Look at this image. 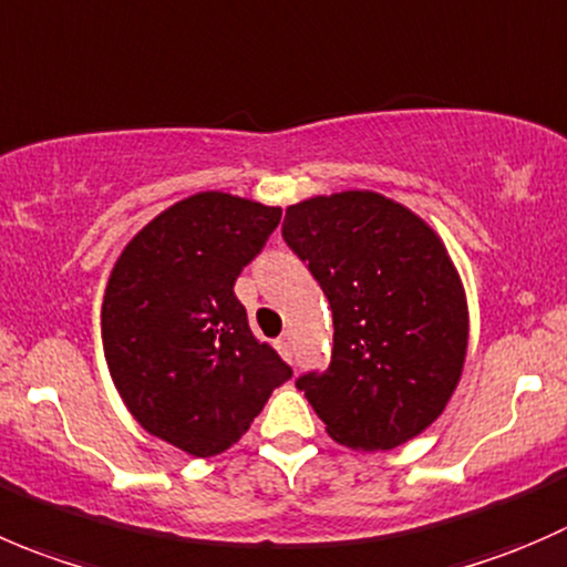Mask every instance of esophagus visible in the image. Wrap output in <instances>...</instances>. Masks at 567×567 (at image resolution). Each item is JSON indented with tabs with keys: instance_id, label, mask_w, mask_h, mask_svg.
Listing matches in <instances>:
<instances>
[{
	"instance_id": "1",
	"label": "esophagus",
	"mask_w": 567,
	"mask_h": 567,
	"mask_svg": "<svg viewBox=\"0 0 567 567\" xmlns=\"http://www.w3.org/2000/svg\"><path fill=\"white\" fill-rule=\"evenodd\" d=\"M276 347H278V352H281V355H291V333H284L281 339L276 341Z\"/></svg>"
}]
</instances>
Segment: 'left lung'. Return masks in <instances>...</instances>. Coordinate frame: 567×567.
<instances>
[{
    "mask_svg": "<svg viewBox=\"0 0 567 567\" xmlns=\"http://www.w3.org/2000/svg\"><path fill=\"white\" fill-rule=\"evenodd\" d=\"M284 239L333 311V355L297 389L350 450H394L444 413L468 347L461 276L439 234L369 189L289 206Z\"/></svg>",
    "mask_w": 567,
    "mask_h": 567,
    "instance_id": "left-lung-1",
    "label": "left lung"
}]
</instances>
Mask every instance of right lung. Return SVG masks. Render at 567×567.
<instances>
[{
  "instance_id": "right-lung-1",
  "label": "right lung",
  "mask_w": 567,
  "mask_h": 567,
  "mask_svg": "<svg viewBox=\"0 0 567 567\" xmlns=\"http://www.w3.org/2000/svg\"><path fill=\"white\" fill-rule=\"evenodd\" d=\"M278 223V206L198 193L154 217L112 267L101 306L112 383L151 435L187 455L237 444L291 378L234 295Z\"/></svg>"
}]
</instances>
